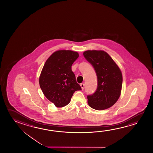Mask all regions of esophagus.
<instances>
[{
    "mask_svg": "<svg viewBox=\"0 0 153 153\" xmlns=\"http://www.w3.org/2000/svg\"><path fill=\"white\" fill-rule=\"evenodd\" d=\"M80 86L82 88V90H83L85 88V83H81Z\"/></svg>",
    "mask_w": 153,
    "mask_h": 153,
    "instance_id": "esophagus-1",
    "label": "esophagus"
}]
</instances>
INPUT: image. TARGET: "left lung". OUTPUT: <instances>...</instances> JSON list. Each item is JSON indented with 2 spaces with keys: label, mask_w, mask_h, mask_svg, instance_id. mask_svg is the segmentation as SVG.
Wrapping results in <instances>:
<instances>
[{
  "label": "left lung",
  "mask_w": 153,
  "mask_h": 153,
  "mask_svg": "<svg viewBox=\"0 0 153 153\" xmlns=\"http://www.w3.org/2000/svg\"><path fill=\"white\" fill-rule=\"evenodd\" d=\"M83 56L93 66L97 78L96 91L87 96L88 104L96 110L109 108L120 95L122 72L111 57L104 51L88 50L83 52Z\"/></svg>",
  "instance_id": "obj_1"
}]
</instances>
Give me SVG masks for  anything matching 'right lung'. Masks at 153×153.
I'll return each mask as SVG.
<instances>
[{
	"label": "right lung",
	"instance_id": "1",
	"mask_svg": "<svg viewBox=\"0 0 153 153\" xmlns=\"http://www.w3.org/2000/svg\"><path fill=\"white\" fill-rule=\"evenodd\" d=\"M79 54L71 50L53 53L44 64L39 83L45 96L58 108L67 105L75 91L81 88L76 82L72 65Z\"/></svg>",
	"mask_w": 153,
	"mask_h": 153
}]
</instances>
